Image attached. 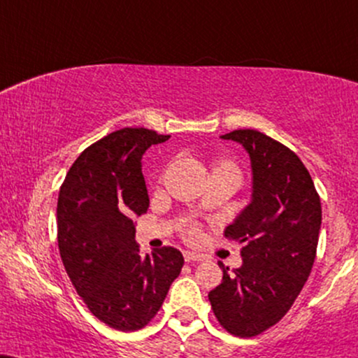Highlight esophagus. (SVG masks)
<instances>
[{"label":"esophagus","mask_w":358,"mask_h":358,"mask_svg":"<svg viewBox=\"0 0 358 358\" xmlns=\"http://www.w3.org/2000/svg\"><path fill=\"white\" fill-rule=\"evenodd\" d=\"M183 257L187 262H200V261H205V256L203 255H198V252H193V251H185L183 252Z\"/></svg>","instance_id":"obj_1"}]
</instances>
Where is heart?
<instances>
[{
  "instance_id": "b5f03b06",
  "label": "heart",
  "mask_w": 358,
  "mask_h": 358,
  "mask_svg": "<svg viewBox=\"0 0 358 358\" xmlns=\"http://www.w3.org/2000/svg\"><path fill=\"white\" fill-rule=\"evenodd\" d=\"M189 234H194V229H192V231H189Z\"/></svg>"
}]
</instances>
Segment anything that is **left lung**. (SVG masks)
<instances>
[{
  "mask_svg": "<svg viewBox=\"0 0 358 358\" xmlns=\"http://www.w3.org/2000/svg\"><path fill=\"white\" fill-rule=\"evenodd\" d=\"M221 138L241 143L252 170L251 203L224 229L244 243L241 268L223 269L208 294L218 322L236 337H255L278 324L304 287L317 251L322 206L301 158L251 129Z\"/></svg>",
  "mask_w": 358,
  "mask_h": 358,
  "instance_id": "left-lung-1",
  "label": "left lung"
}]
</instances>
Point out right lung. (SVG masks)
Here are the masks:
<instances>
[{
	"label": "right lung",
	"mask_w": 358,
	"mask_h": 358,
	"mask_svg": "<svg viewBox=\"0 0 358 358\" xmlns=\"http://www.w3.org/2000/svg\"><path fill=\"white\" fill-rule=\"evenodd\" d=\"M169 138L148 129L115 130L80 153L59 189L57 244L66 273L89 310L122 332L155 317L185 262L175 248L142 256L135 243L134 218L150 203L142 157Z\"/></svg>",
	"instance_id": "right-lung-1"
}]
</instances>
